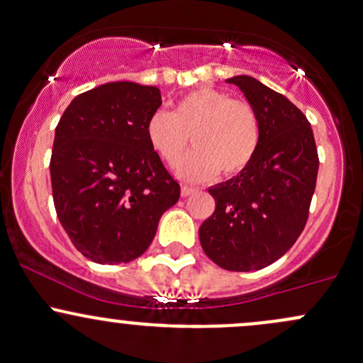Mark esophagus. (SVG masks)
<instances>
[{"label": "esophagus", "mask_w": 363, "mask_h": 363, "mask_svg": "<svg viewBox=\"0 0 363 363\" xmlns=\"http://www.w3.org/2000/svg\"><path fill=\"white\" fill-rule=\"evenodd\" d=\"M194 192H197V190L194 189V186H189V185H183V186H182V196H183V197L192 196Z\"/></svg>", "instance_id": "34e87169"}]
</instances>
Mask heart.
<instances>
[{
    "label": "heart",
    "mask_w": 363,
    "mask_h": 363,
    "mask_svg": "<svg viewBox=\"0 0 363 363\" xmlns=\"http://www.w3.org/2000/svg\"><path fill=\"white\" fill-rule=\"evenodd\" d=\"M145 131L152 150L169 166L180 162L192 136L196 150L178 166V174L189 182L211 180L220 169L225 177L242 173L261 140L255 107L214 88L186 93L171 114L154 112Z\"/></svg>",
    "instance_id": "b5f03b06"
}]
</instances>
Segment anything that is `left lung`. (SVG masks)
Wrapping results in <instances>:
<instances>
[{
  "instance_id": "8db88e82",
  "label": "left lung",
  "mask_w": 363,
  "mask_h": 363,
  "mask_svg": "<svg viewBox=\"0 0 363 363\" xmlns=\"http://www.w3.org/2000/svg\"><path fill=\"white\" fill-rule=\"evenodd\" d=\"M255 107L261 140L242 173L209 189L214 213L199 228L206 255L230 272L268 267L298 240L308 220L318 154L306 116L251 76H233Z\"/></svg>"
}]
</instances>
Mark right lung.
I'll return each mask as SVG.
<instances>
[{
  "label": "right lung",
  "mask_w": 363,
  "mask_h": 363,
  "mask_svg": "<svg viewBox=\"0 0 363 363\" xmlns=\"http://www.w3.org/2000/svg\"><path fill=\"white\" fill-rule=\"evenodd\" d=\"M161 104L159 88L114 81L77 95L58 121L50 161L57 216L95 263L142 256L180 199L147 140V121Z\"/></svg>",
  "instance_id": "obj_1"
}]
</instances>
